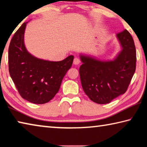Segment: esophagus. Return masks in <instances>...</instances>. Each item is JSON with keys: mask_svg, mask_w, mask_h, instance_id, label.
Returning <instances> with one entry per match:
<instances>
[{"mask_svg": "<svg viewBox=\"0 0 147 147\" xmlns=\"http://www.w3.org/2000/svg\"><path fill=\"white\" fill-rule=\"evenodd\" d=\"M79 64H80V60H79V59H78V58L76 57L74 60V64L79 65Z\"/></svg>", "mask_w": 147, "mask_h": 147, "instance_id": "1", "label": "esophagus"}]
</instances>
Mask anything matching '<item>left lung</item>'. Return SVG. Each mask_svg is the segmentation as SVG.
<instances>
[{
  "mask_svg": "<svg viewBox=\"0 0 147 147\" xmlns=\"http://www.w3.org/2000/svg\"><path fill=\"white\" fill-rule=\"evenodd\" d=\"M122 50L112 61H100L80 55L81 85L86 95L99 104L110 103L128 89L136 68L134 42L127 30L118 33Z\"/></svg>",
  "mask_w": 147,
  "mask_h": 147,
  "instance_id": "1",
  "label": "left lung"
}]
</instances>
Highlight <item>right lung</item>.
Segmentation results:
<instances>
[{
	"mask_svg": "<svg viewBox=\"0 0 147 147\" xmlns=\"http://www.w3.org/2000/svg\"><path fill=\"white\" fill-rule=\"evenodd\" d=\"M26 23H24L16 31L9 45V75L23 99L44 104L53 99L59 90L74 57L69 55L63 61L54 62L34 57L24 44Z\"/></svg>",
	"mask_w": 147,
	"mask_h": 147,
	"instance_id": "1",
	"label": "right lung"
}]
</instances>
